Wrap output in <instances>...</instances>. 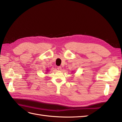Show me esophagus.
Segmentation results:
<instances>
[{"mask_svg": "<svg viewBox=\"0 0 122 122\" xmlns=\"http://www.w3.org/2000/svg\"><path fill=\"white\" fill-rule=\"evenodd\" d=\"M57 69L59 70V71H61V67H58Z\"/></svg>", "mask_w": 122, "mask_h": 122, "instance_id": "34e87169", "label": "esophagus"}]
</instances>
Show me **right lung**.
Listing matches in <instances>:
<instances>
[{
  "label": "right lung",
  "mask_w": 122,
  "mask_h": 122,
  "mask_svg": "<svg viewBox=\"0 0 122 122\" xmlns=\"http://www.w3.org/2000/svg\"><path fill=\"white\" fill-rule=\"evenodd\" d=\"M46 73H48V71H49V70H48V69H46Z\"/></svg>",
  "instance_id": "1"
}]
</instances>
